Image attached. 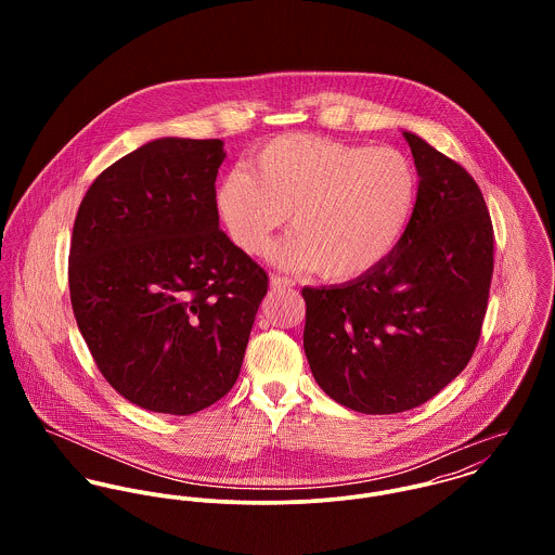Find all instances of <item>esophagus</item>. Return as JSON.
Masks as SVG:
<instances>
[{"label":"esophagus","instance_id":"esophagus-1","mask_svg":"<svg viewBox=\"0 0 555 555\" xmlns=\"http://www.w3.org/2000/svg\"><path fill=\"white\" fill-rule=\"evenodd\" d=\"M269 282H271V288H273V291H286V288H293V286H295V282H293L291 278L278 275V273H273Z\"/></svg>","mask_w":555,"mask_h":555}]
</instances>
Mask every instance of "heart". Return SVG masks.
<instances>
[{
  "mask_svg": "<svg viewBox=\"0 0 555 555\" xmlns=\"http://www.w3.org/2000/svg\"><path fill=\"white\" fill-rule=\"evenodd\" d=\"M416 201L418 170L403 152L310 134L273 139L249 170L229 172L216 190L218 214L241 251L262 256L291 214L293 235L273 258L331 282L361 278L389 258Z\"/></svg>",
  "mask_w": 555,
  "mask_h": 555,
  "instance_id": "b5f03b06",
  "label": "heart"
}]
</instances>
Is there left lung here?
I'll use <instances>...</instances> for the list:
<instances>
[{
    "label": "left lung",
    "mask_w": 555,
    "mask_h": 555,
    "mask_svg": "<svg viewBox=\"0 0 555 555\" xmlns=\"http://www.w3.org/2000/svg\"><path fill=\"white\" fill-rule=\"evenodd\" d=\"M410 227L365 275L304 288V348L320 389L363 414L438 396L475 354L493 275V227L473 175L412 132Z\"/></svg>",
    "instance_id": "obj_1"
}]
</instances>
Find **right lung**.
<instances>
[{
	"instance_id": "obj_1",
	"label": "right lung",
	"mask_w": 555,
	"mask_h": 555,
	"mask_svg": "<svg viewBox=\"0 0 555 555\" xmlns=\"http://www.w3.org/2000/svg\"><path fill=\"white\" fill-rule=\"evenodd\" d=\"M220 139H158L102 170L80 201L68 284L106 383L194 414L237 383L267 271L220 229Z\"/></svg>"
}]
</instances>
